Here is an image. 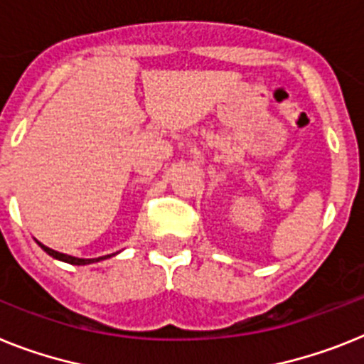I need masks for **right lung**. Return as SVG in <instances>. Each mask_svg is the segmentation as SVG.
<instances>
[{
  "instance_id": "obj_1",
  "label": "right lung",
  "mask_w": 364,
  "mask_h": 364,
  "mask_svg": "<svg viewBox=\"0 0 364 364\" xmlns=\"http://www.w3.org/2000/svg\"><path fill=\"white\" fill-rule=\"evenodd\" d=\"M36 242H38V240H36ZM38 246H41V248L44 250L48 255H51L53 259H59V261L70 262V264H77V267H79V264H90V262H100V261H103V259L112 257V255H114V253H112V255H105V257H97V259H79V257H72V255H66V253L55 252V250L48 248V246H44L42 242H38Z\"/></svg>"
}]
</instances>
